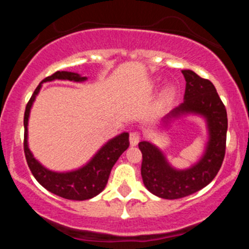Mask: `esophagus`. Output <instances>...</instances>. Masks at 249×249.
Listing matches in <instances>:
<instances>
[{"label":"esophagus","mask_w":249,"mask_h":249,"mask_svg":"<svg viewBox=\"0 0 249 249\" xmlns=\"http://www.w3.org/2000/svg\"><path fill=\"white\" fill-rule=\"evenodd\" d=\"M139 141H141V136H139L138 132L133 131V132L130 133V144L131 146H136L138 144Z\"/></svg>","instance_id":"esophagus-1"}]
</instances>
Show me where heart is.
<instances>
[{"instance_id":"b5f03b06","label":"heart","mask_w":249,"mask_h":249,"mask_svg":"<svg viewBox=\"0 0 249 249\" xmlns=\"http://www.w3.org/2000/svg\"><path fill=\"white\" fill-rule=\"evenodd\" d=\"M173 97H174L173 88L172 87H166L164 89V90H162L160 99H161L162 103H165V104H166V103H170L171 101H172Z\"/></svg>"}]
</instances>
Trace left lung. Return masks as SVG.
Listing matches in <instances>:
<instances>
[{
    "mask_svg": "<svg viewBox=\"0 0 249 249\" xmlns=\"http://www.w3.org/2000/svg\"><path fill=\"white\" fill-rule=\"evenodd\" d=\"M186 81L184 102L161 119L166 127L170 122L182 116L196 115L205 119L207 142L202 156L192 166L173 167L158 146L150 142L138 144L142 154V178L145 187L162 199H180L207 186L218 174L226 150L227 112L215 88L208 79L192 70H181Z\"/></svg>",
    "mask_w": 249,
    "mask_h": 249,
    "instance_id": "8db88e82",
    "label": "left lung"
}]
</instances>
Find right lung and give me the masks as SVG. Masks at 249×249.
<instances>
[{
	"label": "right lung",
	"instance_id": "add662e5",
	"mask_svg": "<svg viewBox=\"0 0 249 249\" xmlns=\"http://www.w3.org/2000/svg\"><path fill=\"white\" fill-rule=\"evenodd\" d=\"M59 81H70L76 83L85 82L88 77H83L77 72L69 71H57L39 83L38 87L34 91L30 101L28 102L24 112V154L27 159L28 166L35 179L49 192L69 200H88L98 196L104 190L107 184L108 176L113 165L118 160L122 153L130 145L128 142V133L123 132L115 138L105 142L103 146L97 151L95 156L82 167L76 168L67 172H56L39 162L34 157L28 145V122H29L30 110L33 107L37 95L39 93L43 83Z\"/></svg>",
	"mask_w": 249,
	"mask_h": 249
}]
</instances>
